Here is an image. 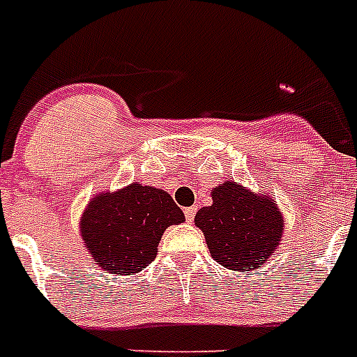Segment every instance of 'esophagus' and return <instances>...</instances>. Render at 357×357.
Here are the masks:
<instances>
[{"instance_id":"obj_1","label":"esophagus","mask_w":357,"mask_h":357,"mask_svg":"<svg viewBox=\"0 0 357 357\" xmlns=\"http://www.w3.org/2000/svg\"><path fill=\"white\" fill-rule=\"evenodd\" d=\"M195 213H197V208H195V206H190V208H186V209H185L186 222H194Z\"/></svg>"}]
</instances>
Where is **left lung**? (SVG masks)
<instances>
[{
	"label": "left lung",
	"instance_id": "left-lung-1",
	"mask_svg": "<svg viewBox=\"0 0 357 357\" xmlns=\"http://www.w3.org/2000/svg\"><path fill=\"white\" fill-rule=\"evenodd\" d=\"M211 197L213 204L195 215L211 257L232 271L261 268L284 236L278 206L268 195H257L231 179L213 188Z\"/></svg>",
	"mask_w": 357,
	"mask_h": 357
}]
</instances>
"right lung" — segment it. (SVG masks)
<instances>
[{
  "label": "right lung",
  "instance_id": "add662e5",
  "mask_svg": "<svg viewBox=\"0 0 357 357\" xmlns=\"http://www.w3.org/2000/svg\"><path fill=\"white\" fill-rule=\"evenodd\" d=\"M185 222L165 190L139 183L95 195L81 216L89 257L111 275L139 273L155 261L163 231Z\"/></svg>",
  "mask_w": 357,
  "mask_h": 357
}]
</instances>
